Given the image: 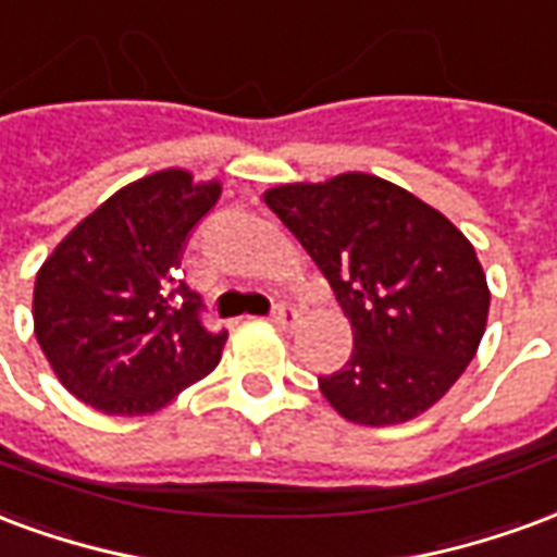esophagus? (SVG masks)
<instances>
[{
  "instance_id": "1",
  "label": "esophagus",
  "mask_w": 557,
  "mask_h": 557,
  "mask_svg": "<svg viewBox=\"0 0 557 557\" xmlns=\"http://www.w3.org/2000/svg\"><path fill=\"white\" fill-rule=\"evenodd\" d=\"M273 326L282 329V332H290V329H296V323H299V311H296L294 306H278L273 311Z\"/></svg>"
}]
</instances>
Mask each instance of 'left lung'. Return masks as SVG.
I'll return each mask as SVG.
<instances>
[{
  "instance_id": "obj_1",
  "label": "left lung",
  "mask_w": 557,
  "mask_h": 557,
  "mask_svg": "<svg viewBox=\"0 0 557 557\" xmlns=\"http://www.w3.org/2000/svg\"><path fill=\"white\" fill-rule=\"evenodd\" d=\"M326 275L352 326L320 392L352 424L421 416L460 380L484 338L490 287L474 246L440 210L376 174L263 193Z\"/></svg>"
}]
</instances>
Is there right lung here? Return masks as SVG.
<instances>
[{
  "mask_svg": "<svg viewBox=\"0 0 557 557\" xmlns=\"http://www.w3.org/2000/svg\"><path fill=\"white\" fill-rule=\"evenodd\" d=\"M219 181L165 169L117 189L55 246L35 278V338L59 383L107 416H148L222 359L228 332L174 278Z\"/></svg>",
  "mask_w": 557,
  "mask_h": 557,
  "instance_id": "add662e5",
  "label": "right lung"
}]
</instances>
